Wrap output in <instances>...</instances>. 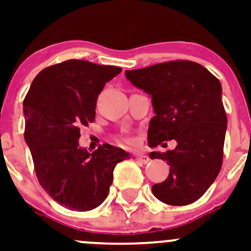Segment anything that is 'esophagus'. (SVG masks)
Instances as JSON below:
<instances>
[{"label":"esophagus","instance_id":"esophagus-1","mask_svg":"<svg viewBox=\"0 0 251 251\" xmlns=\"http://www.w3.org/2000/svg\"><path fill=\"white\" fill-rule=\"evenodd\" d=\"M135 160L138 161V162L144 163V165H146V163H149L151 161L150 157H149V156H146V155H136Z\"/></svg>","mask_w":251,"mask_h":251}]
</instances>
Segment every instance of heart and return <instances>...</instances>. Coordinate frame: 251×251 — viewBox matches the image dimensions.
Wrapping results in <instances>:
<instances>
[{
  "mask_svg": "<svg viewBox=\"0 0 251 251\" xmlns=\"http://www.w3.org/2000/svg\"><path fill=\"white\" fill-rule=\"evenodd\" d=\"M120 141L121 143L126 144V145H135L136 140L130 135H121L120 136Z\"/></svg>",
  "mask_w": 251,
  "mask_h": 251,
  "instance_id": "heart-1",
  "label": "heart"
}]
</instances>
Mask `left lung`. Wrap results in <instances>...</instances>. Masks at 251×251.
<instances>
[{"instance_id": "obj_1", "label": "left lung", "mask_w": 251, "mask_h": 251, "mask_svg": "<svg viewBox=\"0 0 251 251\" xmlns=\"http://www.w3.org/2000/svg\"><path fill=\"white\" fill-rule=\"evenodd\" d=\"M126 76L151 95L156 115L149 125V146L177 141L175 150L150 153L170 166L168 177L152 185V194L173 206L197 201L222 167L227 116L220 80L201 64L182 59L126 71Z\"/></svg>"}]
</instances>
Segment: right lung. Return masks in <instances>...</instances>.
I'll return each instance as SVG.
<instances>
[{
	"mask_svg": "<svg viewBox=\"0 0 251 251\" xmlns=\"http://www.w3.org/2000/svg\"><path fill=\"white\" fill-rule=\"evenodd\" d=\"M122 68L68 59L42 69L23 102L24 139L36 177L47 194L74 211L102 204L113 170L129 153L103 144L93 153L79 148L80 128L95 121L99 94Z\"/></svg>",
	"mask_w": 251,
	"mask_h": 251,
	"instance_id": "obj_1",
	"label": "right lung"
}]
</instances>
